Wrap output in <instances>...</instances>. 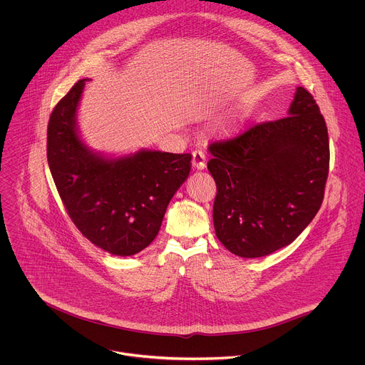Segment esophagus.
<instances>
[{"label":"esophagus","mask_w":365,"mask_h":365,"mask_svg":"<svg viewBox=\"0 0 365 365\" xmlns=\"http://www.w3.org/2000/svg\"><path fill=\"white\" fill-rule=\"evenodd\" d=\"M193 159H192V163H193V168L202 170L206 168V156L202 150H195L193 153Z\"/></svg>","instance_id":"34e87169"}]
</instances>
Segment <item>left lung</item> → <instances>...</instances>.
I'll return each mask as SVG.
<instances>
[{
    "mask_svg": "<svg viewBox=\"0 0 365 365\" xmlns=\"http://www.w3.org/2000/svg\"><path fill=\"white\" fill-rule=\"evenodd\" d=\"M217 193V239L255 259L294 242L322 207L330 168L326 120L313 95L297 88L289 116L256 123L209 146Z\"/></svg>",
    "mask_w": 365,
    "mask_h": 365,
    "instance_id": "left-lung-1",
    "label": "left lung"
}]
</instances>
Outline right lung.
Masks as SVG:
<instances>
[{
  "label": "right lung",
  "instance_id": "1",
  "mask_svg": "<svg viewBox=\"0 0 365 365\" xmlns=\"http://www.w3.org/2000/svg\"><path fill=\"white\" fill-rule=\"evenodd\" d=\"M83 86L79 79L49 116V170L78 230L110 255L132 256L156 237L170 199L189 176L192 155L140 150L105 159L91 152L75 119Z\"/></svg>",
  "mask_w": 365,
  "mask_h": 365
}]
</instances>
